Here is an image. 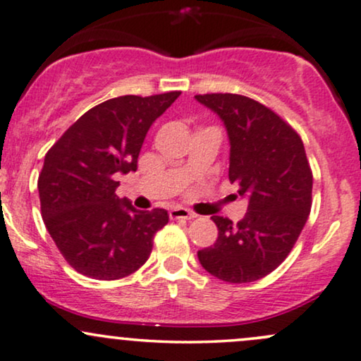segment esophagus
Here are the masks:
<instances>
[{"label": "esophagus", "instance_id": "esophagus-1", "mask_svg": "<svg viewBox=\"0 0 361 361\" xmlns=\"http://www.w3.org/2000/svg\"><path fill=\"white\" fill-rule=\"evenodd\" d=\"M169 216H171V219H194V217H197V214H194L192 211H189V209L185 207H172L171 211H169Z\"/></svg>", "mask_w": 361, "mask_h": 361}]
</instances>
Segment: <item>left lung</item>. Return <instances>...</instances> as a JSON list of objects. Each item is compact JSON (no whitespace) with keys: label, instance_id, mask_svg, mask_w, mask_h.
Listing matches in <instances>:
<instances>
[{"label":"left lung","instance_id":"left-lung-1","mask_svg":"<svg viewBox=\"0 0 361 361\" xmlns=\"http://www.w3.org/2000/svg\"><path fill=\"white\" fill-rule=\"evenodd\" d=\"M195 100L212 110L229 137V180L239 184L247 212L238 224L212 216V246L197 251L202 268L228 283L264 278L286 259L311 211V173L300 135L259 102L235 93Z\"/></svg>","mask_w":361,"mask_h":361}]
</instances>
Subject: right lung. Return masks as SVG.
I'll use <instances>...</instances> for the list:
<instances>
[{"instance_id": "add662e5", "label": "right lung", "mask_w": 361, "mask_h": 361, "mask_svg": "<svg viewBox=\"0 0 361 361\" xmlns=\"http://www.w3.org/2000/svg\"><path fill=\"white\" fill-rule=\"evenodd\" d=\"M179 95L106 100L83 114L44 155L38 177L43 222L78 273L112 281L149 259L169 214L166 209L139 211L120 199L117 176L137 171L150 126Z\"/></svg>"}]
</instances>
